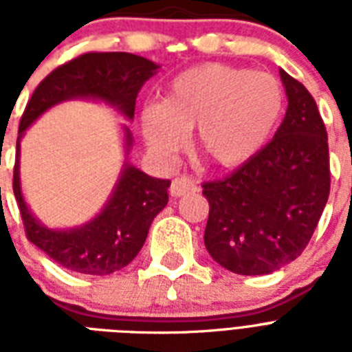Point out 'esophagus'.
Here are the masks:
<instances>
[{
    "mask_svg": "<svg viewBox=\"0 0 352 352\" xmlns=\"http://www.w3.org/2000/svg\"><path fill=\"white\" fill-rule=\"evenodd\" d=\"M197 190V182L190 179L186 175H181V177H175L173 182H171L170 186V193L171 197H182V195H186V193H192Z\"/></svg>",
    "mask_w": 352,
    "mask_h": 352,
    "instance_id": "esophagus-1",
    "label": "esophagus"
}]
</instances>
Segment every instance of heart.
Returning <instances> with one entry per match:
<instances>
[{
	"label": "heart",
	"instance_id": "1",
	"mask_svg": "<svg viewBox=\"0 0 352 352\" xmlns=\"http://www.w3.org/2000/svg\"><path fill=\"white\" fill-rule=\"evenodd\" d=\"M283 89L272 74L204 63L177 74L162 102L140 113L146 142L162 155L193 146L223 168L245 164L267 144L283 113Z\"/></svg>",
	"mask_w": 352,
	"mask_h": 352
}]
</instances>
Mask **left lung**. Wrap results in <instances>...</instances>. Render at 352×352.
<instances>
[{
    "instance_id": "8db88e82",
    "label": "left lung",
    "mask_w": 352,
    "mask_h": 352,
    "mask_svg": "<svg viewBox=\"0 0 352 352\" xmlns=\"http://www.w3.org/2000/svg\"><path fill=\"white\" fill-rule=\"evenodd\" d=\"M287 113L274 138L223 181L204 182L206 250L221 267L263 276L309 245L331 190L327 131L305 85L279 69Z\"/></svg>"
}]
</instances>
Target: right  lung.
Masks as SVG:
<instances>
[{"label":"right lung","mask_w":352,"mask_h":352,"mask_svg":"<svg viewBox=\"0 0 352 352\" xmlns=\"http://www.w3.org/2000/svg\"><path fill=\"white\" fill-rule=\"evenodd\" d=\"M159 69V63L131 52H87L54 69L36 87L25 107L16 142L14 195L30 243L63 268L107 276L129 265L144 246L157 214L168 204L171 182L148 175L129 162L133 135L129 127L122 126L126 159L104 208L84 225L49 228L25 203L19 177V142L43 113L67 100L102 102L126 120H133L138 91Z\"/></svg>","instance_id":"right-lung-1"}]
</instances>
